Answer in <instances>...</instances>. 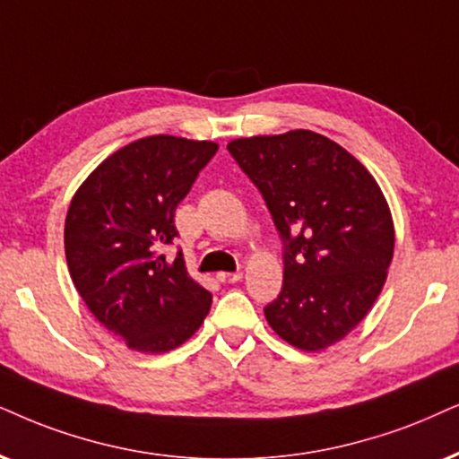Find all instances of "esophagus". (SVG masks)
Returning <instances> with one entry per match:
<instances>
[{"instance_id": "34e87169", "label": "esophagus", "mask_w": 459, "mask_h": 459, "mask_svg": "<svg viewBox=\"0 0 459 459\" xmlns=\"http://www.w3.org/2000/svg\"><path fill=\"white\" fill-rule=\"evenodd\" d=\"M218 280L222 283H237L241 280V273L235 271V273H229V271H220L218 273Z\"/></svg>"}]
</instances>
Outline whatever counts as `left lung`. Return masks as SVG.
Returning <instances> with one entry per match:
<instances>
[{
    "label": "left lung",
    "mask_w": 459,
    "mask_h": 459,
    "mask_svg": "<svg viewBox=\"0 0 459 459\" xmlns=\"http://www.w3.org/2000/svg\"><path fill=\"white\" fill-rule=\"evenodd\" d=\"M229 152L256 184L283 241V286L264 307L290 345L320 351L351 333L381 294L394 222L379 184L320 133L233 139Z\"/></svg>",
    "instance_id": "left-lung-1"
}]
</instances>
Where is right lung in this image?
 <instances>
[{
  "label": "right lung",
  "mask_w": 459,
  "mask_h": 459,
  "mask_svg": "<svg viewBox=\"0 0 459 459\" xmlns=\"http://www.w3.org/2000/svg\"><path fill=\"white\" fill-rule=\"evenodd\" d=\"M218 143L152 135L116 150L69 203L65 258L74 286L92 316L142 353L176 350L193 336L212 294L188 275L173 243L176 207Z\"/></svg>",
  "instance_id": "add662e5"
}]
</instances>
